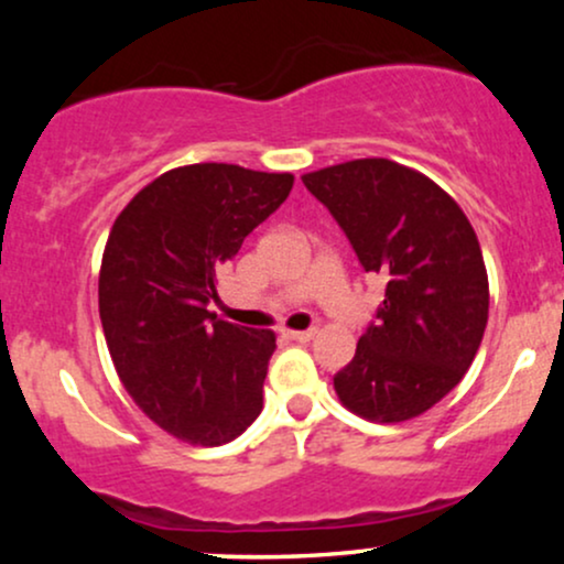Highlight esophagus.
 I'll return each instance as SVG.
<instances>
[{
  "mask_svg": "<svg viewBox=\"0 0 564 564\" xmlns=\"http://www.w3.org/2000/svg\"><path fill=\"white\" fill-rule=\"evenodd\" d=\"M283 336H286V339H291V341H310L315 336V328H307V332H291V328H286Z\"/></svg>",
  "mask_w": 564,
  "mask_h": 564,
  "instance_id": "obj_1",
  "label": "esophagus"
}]
</instances>
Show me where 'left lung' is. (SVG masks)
I'll list each match as a JSON object with an SVG mask.
<instances>
[{"label":"left lung","instance_id":"left-lung-1","mask_svg":"<svg viewBox=\"0 0 564 564\" xmlns=\"http://www.w3.org/2000/svg\"><path fill=\"white\" fill-rule=\"evenodd\" d=\"M302 183L366 273L387 281L334 390L368 422H408L443 400L480 349L490 294L475 228L443 187L390 159L345 161Z\"/></svg>","mask_w":564,"mask_h":564}]
</instances>
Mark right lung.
Here are the masks:
<instances>
[{"mask_svg":"<svg viewBox=\"0 0 564 564\" xmlns=\"http://www.w3.org/2000/svg\"><path fill=\"white\" fill-rule=\"evenodd\" d=\"M291 185L289 172L177 166L116 217L97 283L108 352L140 411L183 443H230L260 416L275 334L219 321L206 304Z\"/></svg>","mask_w":564,"mask_h":564,"instance_id":"add662e5","label":"right lung"}]
</instances>
